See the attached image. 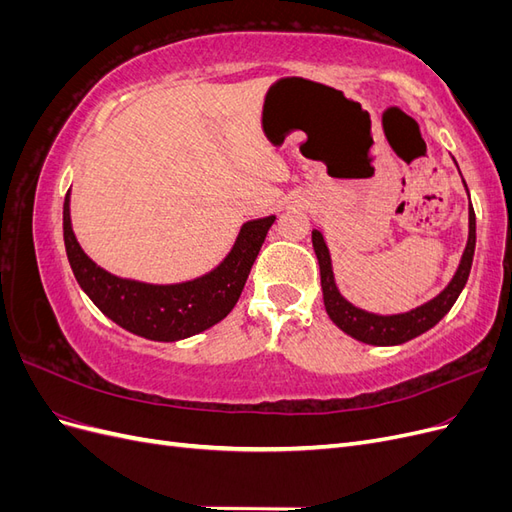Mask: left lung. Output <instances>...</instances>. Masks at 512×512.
Masks as SVG:
<instances>
[{"label": "left lung", "mask_w": 512, "mask_h": 512, "mask_svg": "<svg viewBox=\"0 0 512 512\" xmlns=\"http://www.w3.org/2000/svg\"><path fill=\"white\" fill-rule=\"evenodd\" d=\"M312 241H314V250L318 256V265H320L324 307H327L329 318L337 324L339 329L352 335L354 339H359V342H365L371 346H397V344L410 342V339L429 331L431 327H436V324L448 312H451V307L455 305L457 297L470 277L474 247H476V215H474V207L470 203L468 245H466V252H463V256H461L459 269L451 280V284H448L436 299H431L416 309H410V312H406V314L380 316V314L365 312V309L354 307L350 301H346L335 286L331 254H329V247H327V243H324V237L320 230L312 232Z\"/></svg>", "instance_id": "8db88e82"}]
</instances>
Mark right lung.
<instances>
[{"label":"right lung","instance_id":"1","mask_svg":"<svg viewBox=\"0 0 512 512\" xmlns=\"http://www.w3.org/2000/svg\"><path fill=\"white\" fill-rule=\"evenodd\" d=\"M273 222L275 215L245 222L230 254L211 273L192 282L158 286L123 280L98 267L74 237L70 192L64 203V241L76 282L104 316L153 342H177L224 320L237 305Z\"/></svg>","mask_w":512,"mask_h":512}]
</instances>
